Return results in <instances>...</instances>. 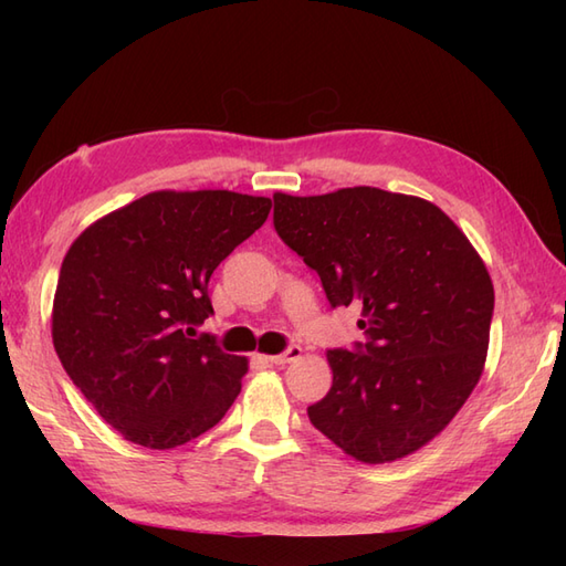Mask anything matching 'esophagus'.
Here are the masks:
<instances>
[{"instance_id": "34e87169", "label": "esophagus", "mask_w": 566, "mask_h": 566, "mask_svg": "<svg viewBox=\"0 0 566 566\" xmlns=\"http://www.w3.org/2000/svg\"><path fill=\"white\" fill-rule=\"evenodd\" d=\"M298 357H302V347H298V345H290L284 353L270 355L268 359H270L272 365H290V363H294V359H298Z\"/></svg>"}]
</instances>
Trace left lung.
<instances>
[{"label":"left lung","instance_id":"left-lung-1","mask_svg":"<svg viewBox=\"0 0 566 566\" xmlns=\"http://www.w3.org/2000/svg\"><path fill=\"white\" fill-rule=\"evenodd\" d=\"M274 199V231L318 272L331 308L359 306L365 343L333 347L316 430L359 462L423 448L482 377L494 284L436 203L377 187Z\"/></svg>","mask_w":566,"mask_h":566}]
</instances>
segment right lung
<instances>
[{"mask_svg": "<svg viewBox=\"0 0 566 566\" xmlns=\"http://www.w3.org/2000/svg\"><path fill=\"white\" fill-rule=\"evenodd\" d=\"M270 209V199L226 189L153 191L67 250L53 302L55 353L126 440L177 448L235 401L248 363L197 328L213 314V270Z\"/></svg>", "mask_w": 566, "mask_h": 566, "instance_id": "1", "label": "right lung"}]
</instances>
